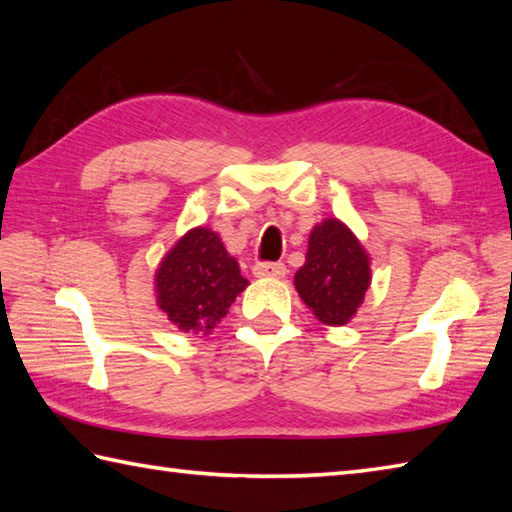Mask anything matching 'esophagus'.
<instances>
[{
    "instance_id": "obj_1",
    "label": "esophagus",
    "mask_w": 512,
    "mask_h": 512,
    "mask_svg": "<svg viewBox=\"0 0 512 512\" xmlns=\"http://www.w3.org/2000/svg\"><path fill=\"white\" fill-rule=\"evenodd\" d=\"M286 273H288V268H286V264H281V262H259V264L253 266L255 277H275V279H279V277H286Z\"/></svg>"
}]
</instances>
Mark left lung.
I'll return each instance as SVG.
<instances>
[{
    "mask_svg": "<svg viewBox=\"0 0 512 512\" xmlns=\"http://www.w3.org/2000/svg\"><path fill=\"white\" fill-rule=\"evenodd\" d=\"M295 286L319 321L343 325L354 317L369 288V259L350 228L339 220L314 228Z\"/></svg>",
    "mask_w": 512,
    "mask_h": 512,
    "instance_id": "1",
    "label": "left lung"
}]
</instances>
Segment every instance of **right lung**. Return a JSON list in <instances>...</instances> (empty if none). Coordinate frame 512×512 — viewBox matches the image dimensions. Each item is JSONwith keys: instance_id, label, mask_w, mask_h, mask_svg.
<instances>
[{"instance_id": "obj_1", "label": "right lung", "mask_w": 512, "mask_h": 512, "mask_svg": "<svg viewBox=\"0 0 512 512\" xmlns=\"http://www.w3.org/2000/svg\"><path fill=\"white\" fill-rule=\"evenodd\" d=\"M248 286L222 239L193 228L162 259L156 273L158 306L184 332H206Z\"/></svg>"}]
</instances>
